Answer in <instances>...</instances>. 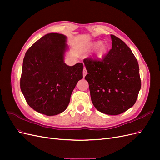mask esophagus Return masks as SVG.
<instances>
[{"mask_svg":"<svg viewBox=\"0 0 160 160\" xmlns=\"http://www.w3.org/2000/svg\"><path fill=\"white\" fill-rule=\"evenodd\" d=\"M87 73H88V72H87V70H86V69L85 68H83V77H85V75H87Z\"/></svg>","mask_w":160,"mask_h":160,"instance_id":"esophagus-1","label":"esophagus"}]
</instances>
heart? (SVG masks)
I'll use <instances>...</instances> for the list:
<instances>
[{"label": "heart", "instance_id": "b5f03b06", "mask_svg": "<svg viewBox=\"0 0 160 160\" xmlns=\"http://www.w3.org/2000/svg\"><path fill=\"white\" fill-rule=\"evenodd\" d=\"M93 47H98L99 46V56L101 57L103 55L105 52L108 50V46L106 45L105 43L101 42L100 43L99 42H95L94 44H93Z\"/></svg>", "mask_w": 160, "mask_h": 160}]
</instances>
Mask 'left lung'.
<instances>
[{"label":"left lung","instance_id":"obj_1","mask_svg":"<svg viewBox=\"0 0 160 160\" xmlns=\"http://www.w3.org/2000/svg\"><path fill=\"white\" fill-rule=\"evenodd\" d=\"M112 47L101 59L86 58L91 98L101 113L116 115L135 104L141 89L138 62L129 47L111 35Z\"/></svg>","mask_w":160,"mask_h":160}]
</instances>
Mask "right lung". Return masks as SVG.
I'll return each instance as SVG.
<instances>
[{
  "label": "right lung",
  "mask_w": 160,
  "mask_h": 160,
  "mask_svg": "<svg viewBox=\"0 0 160 160\" xmlns=\"http://www.w3.org/2000/svg\"><path fill=\"white\" fill-rule=\"evenodd\" d=\"M66 37L49 33L36 41L24 57L20 86L28 105L37 112L55 115L64 111L83 79V65L64 62Z\"/></svg>",
  "instance_id": "obj_1"
}]
</instances>
